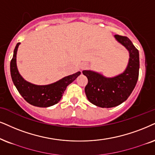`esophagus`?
<instances>
[{
  "mask_svg": "<svg viewBox=\"0 0 155 155\" xmlns=\"http://www.w3.org/2000/svg\"><path fill=\"white\" fill-rule=\"evenodd\" d=\"M87 64H81V69H84V68H87Z\"/></svg>",
  "mask_w": 155,
  "mask_h": 155,
  "instance_id": "34e87169",
  "label": "esophagus"
}]
</instances>
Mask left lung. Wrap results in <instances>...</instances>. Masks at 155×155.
<instances>
[{
  "label": "left lung",
  "instance_id": "left-lung-1",
  "mask_svg": "<svg viewBox=\"0 0 155 155\" xmlns=\"http://www.w3.org/2000/svg\"><path fill=\"white\" fill-rule=\"evenodd\" d=\"M118 41L130 52V61L124 73L106 78L91 71H83L88 79L85 93L90 102L102 108H111L126 101L134 90L139 77V51L127 36L115 35Z\"/></svg>",
  "mask_w": 155,
  "mask_h": 155
}]
</instances>
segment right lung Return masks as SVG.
<instances>
[{
    "label": "right lung",
    "mask_w": 155,
    "mask_h": 155,
    "mask_svg": "<svg viewBox=\"0 0 155 155\" xmlns=\"http://www.w3.org/2000/svg\"><path fill=\"white\" fill-rule=\"evenodd\" d=\"M20 43H18L11 61V75L19 94L27 102L38 107H48L61 100L66 87L81 74V72L66 76L56 83L46 86H37L28 83L21 77L16 66V53Z\"/></svg>",
    "instance_id": "obj_1"
}]
</instances>
